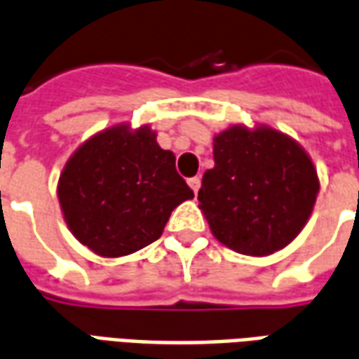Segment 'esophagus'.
<instances>
[{"mask_svg":"<svg viewBox=\"0 0 359 359\" xmlns=\"http://www.w3.org/2000/svg\"><path fill=\"white\" fill-rule=\"evenodd\" d=\"M188 187L194 190V194H198V190H200V187H202V180H200V177H194V179L188 180Z\"/></svg>","mask_w":359,"mask_h":359,"instance_id":"1","label":"esophagus"}]
</instances>
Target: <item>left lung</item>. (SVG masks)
<instances>
[{"label":"left lung","instance_id":"left-lung-1","mask_svg":"<svg viewBox=\"0 0 359 359\" xmlns=\"http://www.w3.org/2000/svg\"><path fill=\"white\" fill-rule=\"evenodd\" d=\"M213 169L203 172L200 210L226 248L264 257L302 233L319 192L308 151L269 125H233L213 136Z\"/></svg>","mask_w":359,"mask_h":359}]
</instances>
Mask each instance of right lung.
<instances>
[{
    "label": "right lung",
    "instance_id": "right-lung-1",
    "mask_svg": "<svg viewBox=\"0 0 359 359\" xmlns=\"http://www.w3.org/2000/svg\"><path fill=\"white\" fill-rule=\"evenodd\" d=\"M69 231L95 256L121 257L156 242L171 211L194 198L149 125L118 123L84 140L59 175Z\"/></svg>",
    "mask_w": 359,
    "mask_h": 359
}]
</instances>
